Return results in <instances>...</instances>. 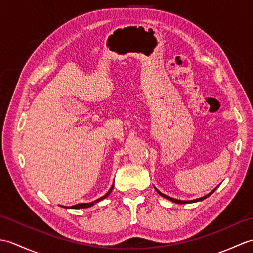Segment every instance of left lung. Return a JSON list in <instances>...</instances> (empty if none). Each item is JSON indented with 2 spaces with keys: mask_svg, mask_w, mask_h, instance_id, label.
<instances>
[{
  "mask_svg": "<svg viewBox=\"0 0 253 253\" xmlns=\"http://www.w3.org/2000/svg\"><path fill=\"white\" fill-rule=\"evenodd\" d=\"M217 188V187H216ZM216 188H215V189H213L211 192H210V193H208V195L207 196H204V197H201V198H199V199H196V200H190V201H181V200H177V199H174V198H170V197H169V196H165L164 195V193H162V192H160L158 189H157V188H155V190H157L158 191V193H159V195L160 196H162L163 198H166V199H169V200H170V201H173V202H176V203H179V204H184V203H191V202H197V201H202V200H204V199H206V198H208L209 196H211L212 195V193L214 192V191H215L216 190Z\"/></svg>",
  "mask_w": 253,
  "mask_h": 253,
  "instance_id": "obj_1",
  "label": "left lung"
}]
</instances>
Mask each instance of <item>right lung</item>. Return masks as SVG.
I'll list each match as a JSON object with an SVG mask.
<instances>
[{
  "instance_id": "obj_1",
  "label": "right lung",
  "mask_w": 253,
  "mask_h": 253,
  "mask_svg": "<svg viewBox=\"0 0 253 253\" xmlns=\"http://www.w3.org/2000/svg\"><path fill=\"white\" fill-rule=\"evenodd\" d=\"M113 187H114V184H113V186L111 187V189L106 192V195H104L103 197H101V198H99V199H96L95 201H92V202H90V203H78V204H76V206H73V207H72V209H84V208H90V207H92L94 203L99 202V201H101V200H103V199H105L107 196H109L110 193L112 192V190H113Z\"/></svg>"
}]
</instances>
